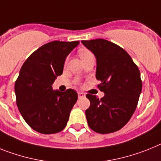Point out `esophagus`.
<instances>
[{
	"instance_id": "34e87169",
	"label": "esophagus",
	"mask_w": 161,
	"mask_h": 161,
	"mask_svg": "<svg viewBox=\"0 0 161 161\" xmlns=\"http://www.w3.org/2000/svg\"><path fill=\"white\" fill-rule=\"evenodd\" d=\"M86 96V94H84L82 92H78V97L80 98V97H84Z\"/></svg>"
}]
</instances>
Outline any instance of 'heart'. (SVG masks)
Returning a JSON list of instances; mask_svg holds the SVG:
<instances>
[{"label":"heart","mask_w":161,"mask_h":161,"mask_svg":"<svg viewBox=\"0 0 161 161\" xmlns=\"http://www.w3.org/2000/svg\"><path fill=\"white\" fill-rule=\"evenodd\" d=\"M90 54H92V53L89 50H87V49H82V50L80 51V58H84L86 57V56L90 55Z\"/></svg>","instance_id":"obj_1"}]
</instances>
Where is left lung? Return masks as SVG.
Listing matches in <instances>:
<instances>
[{
  "label": "left lung",
  "instance_id": "1",
  "mask_svg": "<svg viewBox=\"0 0 161 161\" xmlns=\"http://www.w3.org/2000/svg\"><path fill=\"white\" fill-rule=\"evenodd\" d=\"M96 58V79L105 95L101 99L86 94L90 106L86 111L88 125L99 134L120 130L133 116L142 91L140 71L129 53L104 39L82 41Z\"/></svg>",
  "mask_w": 161,
  "mask_h": 161
}]
</instances>
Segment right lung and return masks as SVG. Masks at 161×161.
I'll return each instance as SVG.
<instances>
[{"mask_svg": "<svg viewBox=\"0 0 161 161\" xmlns=\"http://www.w3.org/2000/svg\"><path fill=\"white\" fill-rule=\"evenodd\" d=\"M79 41H54L45 44L24 62L15 82L19 112L31 129L43 134L62 131L77 101V93L53 90L58 75H62L67 55Z\"/></svg>", "mask_w": 161, "mask_h": 161, "instance_id": "1", "label": "right lung"}]
</instances>
